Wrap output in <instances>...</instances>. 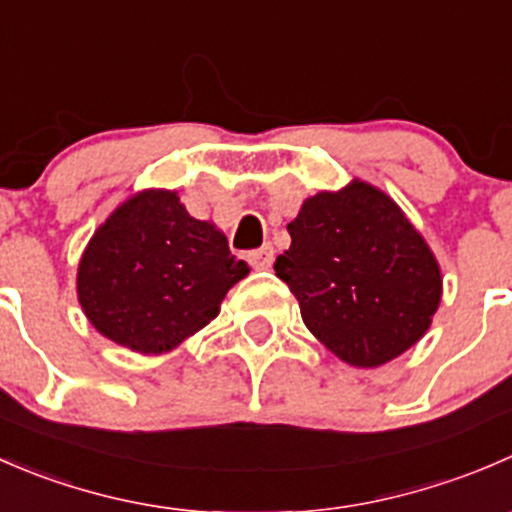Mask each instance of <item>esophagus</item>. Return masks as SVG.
Here are the masks:
<instances>
[{"mask_svg":"<svg viewBox=\"0 0 512 512\" xmlns=\"http://www.w3.org/2000/svg\"><path fill=\"white\" fill-rule=\"evenodd\" d=\"M247 260H250V265L255 267V270H270L272 262H275V247L262 245L260 250H252L250 255H247Z\"/></svg>","mask_w":512,"mask_h":512,"instance_id":"esophagus-1","label":"esophagus"}]
</instances>
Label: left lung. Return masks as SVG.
I'll use <instances>...</instances> for the list:
<instances>
[{"label":"left lung","instance_id":"left-lung-1","mask_svg":"<svg viewBox=\"0 0 512 512\" xmlns=\"http://www.w3.org/2000/svg\"><path fill=\"white\" fill-rule=\"evenodd\" d=\"M292 245L275 272L304 324L334 356L376 369L431 327L443 277L436 255L394 198L354 178L319 190L287 225Z\"/></svg>","mask_w":512,"mask_h":512}]
</instances>
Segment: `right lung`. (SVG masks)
<instances>
[{"label": "right lung", "mask_w": 512, "mask_h": 512, "mask_svg": "<svg viewBox=\"0 0 512 512\" xmlns=\"http://www.w3.org/2000/svg\"><path fill=\"white\" fill-rule=\"evenodd\" d=\"M250 275L215 223L195 220L175 190L148 188L96 227L76 294L98 334L138 354H165L220 314Z\"/></svg>", "instance_id": "right-lung-1"}]
</instances>
